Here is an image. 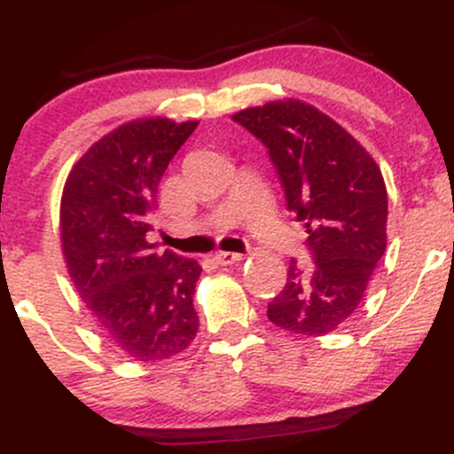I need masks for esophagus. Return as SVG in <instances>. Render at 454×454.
Wrapping results in <instances>:
<instances>
[{"instance_id": "obj_1", "label": "esophagus", "mask_w": 454, "mask_h": 454, "mask_svg": "<svg viewBox=\"0 0 454 454\" xmlns=\"http://www.w3.org/2000/svg\"><path fill=\"white\" fill-rule=\"evenodd\" d=\"M215 261H217L219 265L228 267V265L241 263L243 256L241 254H235V252H217V254H215Z\"/></svg>"}]
</instances>
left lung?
<instances>
[{
    "mask_svg": "<svg viewBox=\"0 0 454 454\" xmlns=\"http://www.w3.org/2000/svg\"><path fill=\"white\" fill-rule=\"evenodd\" d=\"M232 119L270 150L313 259L307 270L291 261L267 317L298 335H328L359 307L387 247L380 167L346 128L302 99H274Z\"/></svg>",
    "mask_w": 454,
    "mask_h": 454,
    "instance_id": "obj_1",
    "label": "left lung"
}]
</instances>
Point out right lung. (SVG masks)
I'll return each mask as SVG.
<instances>
[{
	"label": "right lung",
	"mask_w": 454,
	"mask_h": 454,
	"mask_svg": "<svg viewBox=\"0 0 454 454\" xmlns=\"http://www.w3.org/2000/svg\"><path fill=\"white\" fill-rule=\"evenodd\" d=\"M200 121L145 117L121 123L75 160L60 198L67 271L98 331L141 364L195 340V259L147 241L167 165Z\"/></svg>",
	"instance_id": "right-lung-1"
}]
</instances>
